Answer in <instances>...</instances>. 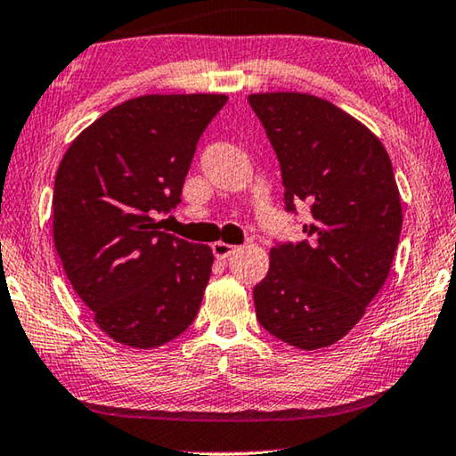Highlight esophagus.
<instances>
[{
	"label": "esophagus",
	"instance_id": "esophagus-1",
	"mask_svg": "<svg viewBox=\"0 0 456 456\" xmlns=\"http://www.w3.org/2000/svg\"><path fill=\"white\" fill-rule=\"evenodd\" d=\"M235 246H229L225 241H215L213 243V254L216 260H227L231 254H235Z\"/></svg>",
	"mask_w": 456,
	"mask_h": 456
}]
</instances>
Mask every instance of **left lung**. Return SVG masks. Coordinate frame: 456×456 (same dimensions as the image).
Instances as JSON below:
<instances>
[{"instance_id":"left-lung-1","label":"left lung","mask_w":456,"mask_h":456,"mask_svg":"<svg viewBox=\"0 0 456 456\" xmlns=\"http://www.w3.org/2000/svg\"><path fill=\"white\" fill-rule=\"evenodd\" d=\"M281 161L284 205H311L307 240L270 249L257 322L301 350L328 348L362 319L389 276L402 199L389 153L362 122L298 92L248 98Z\"/></svg>"}]
</instances>
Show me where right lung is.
Masks as SVG:
<instances>
[{"instance_id": "1", "label": "right lung", "mask_w": 456, "mask_h": 456, "mask_svg": "<svg viewBox=\"0 0 456 456\" xmlns=\"http://www.w3.org/2000/svg\"><path fill=\"white\" fill-rule=\"evenodd\" d=\"M225 94H149L92 122L54 175L53 237L63 270L114 342L158 348L199 314L213 249L161 231L196 142Z\"/></svg>"}]
</instances>
